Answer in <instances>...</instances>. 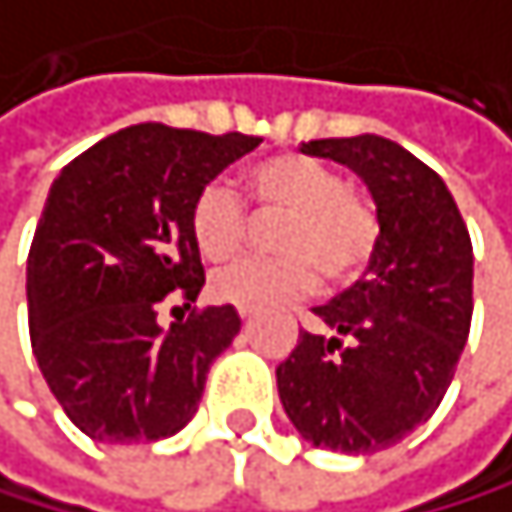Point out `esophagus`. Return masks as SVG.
<instances>
[{
	"label": "esophagus",
	"mask_w": 512,
	"mask_h": 512,
	"mask_svg": "<svg viewBox=\"0 0 512 512\" xmlns=\"http://www.w3.org/2000/svg\"><path fill=\"white\" fill-rule=\"evenodd\" d=\"M239 318H242V321H251V318H254V308H248V305H239Z\"/></svg>",
	"instance_id": "34e87169"
}]
</instances>
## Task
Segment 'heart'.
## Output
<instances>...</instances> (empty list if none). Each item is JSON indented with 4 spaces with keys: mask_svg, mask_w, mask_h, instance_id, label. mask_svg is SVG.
I'll list each match as a JSON object with an SVG mask.
<instances>
[{
    "mask_svg": "<svg viewBox=\"0 0 512 512\" xmlns=\"http://www.w3.org/2000/svg\"><path fill=\"white\" fill-rule=\"evenodd\" d=\"M254 210L286 213L273 232L280 258L239 261L210 280V292L232 305H270L318 289L321 272L330 286L362 277L381 245V217L365 194L352 191L343 172L302 157L277 153L248 169ZM248 207L226 182H207L188 213V229L207 261H232L248 242Z\"/></svg>",
    "mask_w": 512,
    "mask_h": 512,
    "instance_id": "heart-1",
    "label": "heart"
}]
</instances>
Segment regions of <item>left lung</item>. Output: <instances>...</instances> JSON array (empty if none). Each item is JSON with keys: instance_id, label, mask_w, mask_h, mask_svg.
<instances>
[{"instance_id": "left-lung-1", "label": "left lung", "mask_w": 512, "mask_h": 512, "mask_svg": "<svg viewBox=\"0 0 512 512\" xmlns=\"http://www.w3.org/2000/svg\"><path fill=\"white\" fill-rule=\"evenodd\" d=\"M302 153L355 169L381 217L368 273L327 305L277 368L280 400L305 441L365 456L434 415L472 324V239L431 166L377 135L324 138Z\"/></svg>"}]
</instances>
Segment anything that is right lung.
<instances>
[{
	"instance_id": "1",
	"label": "right lung",
	"mask_w": 512,
	"mask_h": 512,
	"mask_svg": "<svg viewBox=\"0 0 512 512\" xmlns=\"http://www.w3.org/2000/svg\"><path fill=\"white\" fill-rule=\"evenodd\" d=\"M261 144L141 122L97 141L49 188L27 254V321L49 390L87 437L150 444L198 412L207 371L242 321L198 308V191ZM163 307L189 311L160 328Z\"/></svg>"
}]
</instances>
